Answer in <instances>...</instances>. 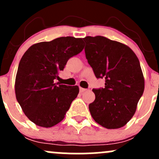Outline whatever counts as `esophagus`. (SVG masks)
Wrapping results in <instances>:
<instances>
[{
	"instance_id": "esophagus-1",
	"label": "esophagus",
	"mask_w": 159,
	"mask_h": 159,
	"mask_svg": "<svg viewBox=\"0 0 159 159\" xmlns=\"http://www.w3.org/2000/svg\"><path fill=\"white\" fill-rule=\"evenodd\" d=\"M79 90H80V92L83 93V92H84V91L87 90V89H84V88H82V87H80Z\"/></svg>"
}]
</instances>
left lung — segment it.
Returning <instances> with one entry per match:
<instances>
[{
	"label": "left lung",
	"mask_w": 159,
	"mask_h": 159,
	"mask_svg": "<svg viewBox=\"0 0 159 159\" xmlns=\"http://www.w3.org/2000/svg\"><path fill=\"white\" fill-rule=\"evenodd\" d=\"M85 55L96 78H105L104 88L93 89L96 96L89 110L96 123L118 129L129 121L144 90L140 62L127 45L105 36L84 38Z\"/></svg>",
	"instance_id": "8db88e82"
}]
</instances>
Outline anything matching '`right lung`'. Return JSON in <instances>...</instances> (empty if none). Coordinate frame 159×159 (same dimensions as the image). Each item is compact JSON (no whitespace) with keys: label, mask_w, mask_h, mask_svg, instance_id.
Here are the masks:
<instances>
[{"label":"right lung","mask_w":159,"mask_h":159,"mask_svg":"<svg viewBox=\"0 0 159 159\" xmlns=\"http://www.w3.org/2000/svg\"><path fill=\"white\" fill-rule=\"evenodd\" d=\"M83 40L59 37L33 45L19 62L15 91L28 119L42 127H52L63 120L77 97L78 86L55 83L70 57L83 50Z\"/></svg>","instance_id":"add662e5"}]
</instances>
